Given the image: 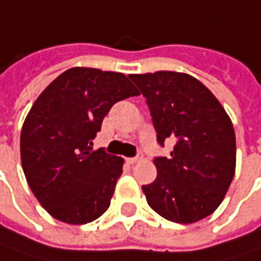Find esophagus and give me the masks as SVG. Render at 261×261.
<instances>
[{"label":"esophagus","instance_id":"1","mask_svg":"<svg viewBox=\"0 0 261 261\" xmlns=\"http://www.w3.org/2000/svg\"><path fill=\"white\" fill-rule=\"evenodd\" d=\"M142 160V155H137V156H133V158H128L127 161H128V164H136V162H139Z\"/></svg>","mask_w":261,"mask_h":261}]
</instances>
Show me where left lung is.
<instances>
[{
  "instance_id": "left-lung-1",
  "label": "left lung",
  "mask_w": 261,
  "mask_h": 261,
  "mask_svg": "<svg viewBox=\"0 0 261 261\" xmlns=\"http://www.w3.org/2000/svg\"><path fill=\"white\" fill-rule=\"evenodd\" d=\"M146 97L156 140L171 139V156H158L155 181L142 186L147 204L164 219L195 223L222 204L235 174L237 142L220 101L188 73L160 70L130 75Z\"/></svg>"
}]
</instances>
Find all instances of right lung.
I'll list each match as a JSON object with an SVG mask.
<instances>
[{
	"mask_svg": "<svg viewBox=\"0 0 261 261\" xmlns=\"http://www.w3.org/2000/svg\"><path fill=\"white\" fill-rule=\"evenodd\" d=\"M137 94L124 73L72 68L35 100L22 127L20 158L31 191L54 219L85 224L109 208L124 160L93 150V140L116 101Z\"/></svg>",
	"mask_w": 261,
	"mask_h": 261,
	"instance_id": "1",
	"label": "right lung"
}]
</instances>
